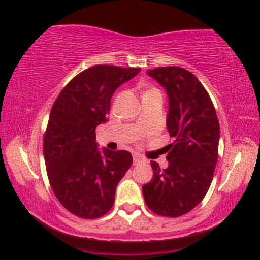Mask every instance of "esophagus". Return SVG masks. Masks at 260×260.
<instances>
[{
	"instance_id": "34e87169",
	"label": "esophagus",
	"mask_w": 260,
	"mask_h": 260,
	"mask_svg": "<svg viewBox=\"0 0 260 260\" xmlns=\"http://www.w3.org/2000/svg\"><path fill=\"white\" fill-rule=\"evenodd\" d=\"M141 161H142V157L140 156V155H139V154H134L133 155V164L134 165H139Z\"/></svg>"
}]
</instances>
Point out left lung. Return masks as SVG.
<instances>
[{
    "mask_svg": "<svg viewBox=\"0 0 260 260\" xmlns=\"http://www.w3.org/2000/svg\"><path fill=\"white\" fill-rule=\"evenodd\" d=\"M168 96V167L150 162L154 175L142 185L145 202L155 214L179 217L204 199L218 158L219 122L208 92L191 72L179 67L148 70Z\"/></svg>",
    "mask_w": 260,
    "mask_h": 260,
    "instance_id": "obj_1",
    "label": "left lung"
}]
</instances>
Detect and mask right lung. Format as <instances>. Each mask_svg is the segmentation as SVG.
I'll return each instance as SVG.
<instances>
[{
	"label": "right lung",
	"instance_id": "1",
	"mask_svg": "<svg viewBox=\"0 0 260 260\" xmlns=\"http://www.w3.org/2000/svg\"><path fill=\"white\" fill-rule=\"evenodd\" d=\"M139 72L113 65L85 70L63 88L50 112L43 141L50 185L61 205L81 218L110 210L133 162L127 150L98 149L95 128L107 121L115 90Z\"/></svg>",
	"mask_w": 260,
	"mask_h": 260
}]
</instances>
